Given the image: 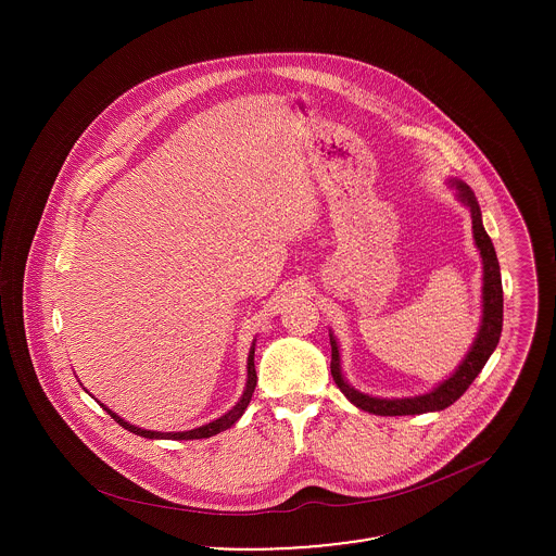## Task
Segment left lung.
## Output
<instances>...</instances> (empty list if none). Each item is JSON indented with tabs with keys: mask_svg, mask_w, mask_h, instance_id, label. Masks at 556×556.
Here are the masks:
<instances>
[{
	"mask_svg": "<svg viewBox=\"0 0 556 556\" xmlns=\"http://www.w3.org/2000/svg\"><path fill=\"white\" fill-rule=\"evenodd\" d=\"M454 184L460 192V201L467 203L469 210H471L473 238H476L477 248H479V254H481V261H483V318H481V327H479V333H477L476 344L469 351V355L465 357V362L460 364V368L447 381H443L437 390H432L430 394L402 397V400H397V397L396 400H383V397L359 394L357 390H353L344 383L342 372H340L338 344H336L333 336L329 333L331 377H333L336 386L340 388V392L349 397L355 406H359L362 410H368V413H375V415H419V413H428V410H443L469 390V386L476 381L477 375L481 372L488 357L492 355V351L498 344L501 327H503V287H501V269H498L496 252H494V245H492V241H490L483 225H481V212H479L473 190L463 181H454Z\"/></svg>",
	"mask_w": 556,
	"mask_h": 556,
	"instance_id": "8db88e82",
	"label": "left lung"
}]
</instances>
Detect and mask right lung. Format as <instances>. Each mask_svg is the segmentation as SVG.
Instances as JSON below:
<instances>
[{
  "instance_id": "obj_1",
  "label": "right lung",
  "mask_w": 556,
  "mask_h": 556,
  "mask_svg": "<svg viewBox=\"0 0 556 556\" xmlns=\"http://www.w3.org/2000/svg\"><path fill=\"white\" fill-rule=\"evenodd\" d=\"M254 388H256V370H254V344H252L250 355H248V383H245L243 396L239 397L238 404H236L227 415H223V417L216 419V421H210L207 426H201V428H194V430H188V432H152V430H141V428H137V426H130L128 421H124L122 417H117L113 410H109L104 404H102V406H104V410H106L122 428H126V430H130V432H135V434H139V437H146V439H173V441L210 439V437H214V434H218V432L231 428V426L238 421L239 417L243 415L245 406L250 404V397H252Z\"/></svg>"
}]
</instances>
